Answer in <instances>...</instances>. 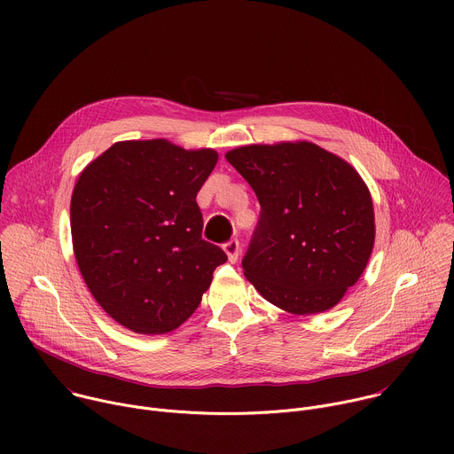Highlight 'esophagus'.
I'll use <instances>...</instances> for the list:
<instances>
[{"label": "esophagus", "instance_id": "34e87169", "mask_svg": "<svg viewBox=\"0 0 454 454\" xmlns=\"http://www.w3.org/2000/svg\"><path fill=\"white\" fill-rule=\"evenodd\" d=\"M223 249H224V253L228 254V261H230L231 264H235L237 258H239V253H240V244H239V240H237V239H231L230 242H226V244L223 246Z\"/></svg>", "mask_w": 454, "mask_h": 454}]
</instances>
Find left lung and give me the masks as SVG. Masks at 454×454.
<instances>
[{"label": "left lung", "mask_w": 454, "mask_h": 454, "mask_svg": "<svg viewBox=\"0 0 454 454\" xmlns=\"http://www.w3.org/2000/svg\"><path fill=\"white\" fill-rule=\"evenodd\" d=\"M226 160L262 208L242 258L244 277L291 314L338 305L375 240L372 196L357 170L310 142L244 145Z\"/></svg>", "instance_id": "obj_1"}]
</instances>
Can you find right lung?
Returning a JSON list of instances; mask_svg holds the SVG:
<instances>
[{
    "instance_id": "right-lung-1",
    "label": "right lung",
    "mask_w": 454,
    "mask_h": 454,
    "mask_svg": "<svg viewBox=\"0 0 454 454\" xmlns=\"http://www.w3.org/2000/svg\"><path fill=\"white\" fill-rule=\"evenodd\" d=\"M217 160L214 149L127 140L81 172L70 205L75 261L93 298L125 329H177L228 261L203 240L196 203Z\"/></svg>"
}]
</instances>
